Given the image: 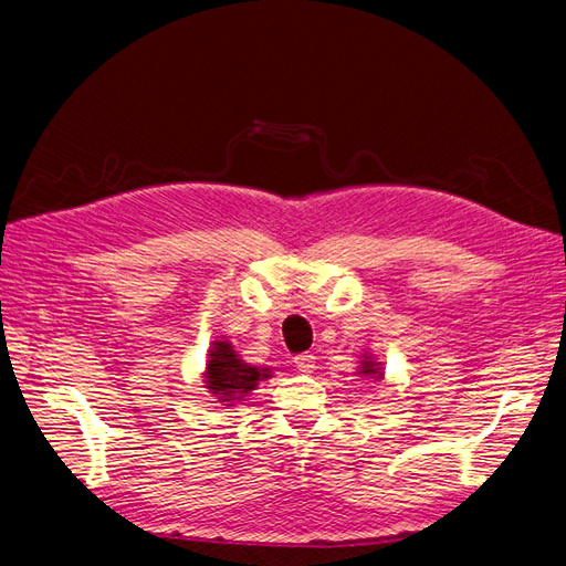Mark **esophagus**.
I'll return each instance as SVG.
<instances>
[{
  "instance_id": "34e87169",
  "label": "esophagus",
  "mask_w": 566,
  "mask_h": 566,
  "mask_svg": "<svg viewBox=\"0 0 566 566\" xmlns=\"http://www.w3.org/2000/svg\"><path fill=\"white\" fill-rule=\"evenodd\" d=\"M314 363H316V358L312 354H298L296 358H293V365H296V370L305 373V375L314 373V367H316Z\"/></svg>"
}]
</instances>
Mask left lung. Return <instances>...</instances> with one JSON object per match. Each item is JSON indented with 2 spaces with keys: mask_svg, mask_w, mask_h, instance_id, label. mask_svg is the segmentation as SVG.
I'll return each mask as SVG.
<instances>
[{
  "mask_svg": "<svg viewBox=\"0 0 566 566\" xmlns=\"http://www.w3.org/2000/svg\"><path fill=\"white\" fill-rule=\"evenodd\" d=\"M356 375L381 381L384 379V363H379L373 352H363L360 358H358V373Z\"/></svg>",
  "mask_w": 566,
  "mask_h": 566,
  "instance_id": "obj_1",
  "label": "left lung"
}]
</instances>
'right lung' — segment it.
I'll return each mask as SVG.
<instances>
[{
	"mask_svg": "<svg viewBox=\"0 0 566 566\" xmlns=\"http://www.w3.org/2000/svg\"><path fill=\"white\" fill-rule=\"evenodd\" d=\"M201 377L203 388L210 396H214V400L224 409H231L238 402L248 400L250 392L256 390L261 381L273 377V370L263 365L244 363L235 352L233 342L227 339V335H219L210 344Z\"/></svg>",
	"mask_w": 566,
	"mask_h": 566,
	"instance_id": "right-lung-1",
	"label": "right lung"
}]
</instances>
